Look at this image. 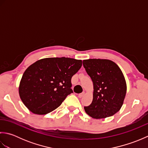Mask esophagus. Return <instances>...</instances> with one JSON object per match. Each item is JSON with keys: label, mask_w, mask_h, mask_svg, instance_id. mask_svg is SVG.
<instances>
[{"label": "esophagus", "mask_w": 148, "mask_h": 148, "mask_svg": "<svg viewBox=\"0 0 148 148\" xmlns=\"http://www.w3.org/2000/svg\"><path fill=\"white\" fill-rule=\"evenodd\" d=\"M84 95V92L79 93V95H78V97H79V98H81V97H83V96Z\"/></svg>", "instance_id": "34e87169"}]
</instances>
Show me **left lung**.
<instances>
[{"label":"left lung","instance_id":"8db88e82","mask_svg":"<svg viewBox=\"0 0 148 148\" xmlns=\"http://www.w3.org/2000/svg\"><path fill=\"white\" fill-rule=\"evenodd\" d=\"M83 64L93 84L91 104L84 106L86 112L95 119L112 116L119 111L127 92V84L121 69L106 59L84 60Z\"/></svg>","mask_w":148,"mask_h":148}]
</instances>
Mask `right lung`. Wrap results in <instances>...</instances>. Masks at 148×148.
I'll use <instances>...</instances> for the list:
<instances>
[{"instance_id": "right-lung-1", "label": "right lung", "mask_w": 148, "mask_h": 148, "mask_svg": "<svg viewBox=\"0 0 148 148\" xmlns=\"http://www.w3.org/2000/svg\"><path fill=\"white\" fill-rule=\"evenodd\" d=\"M82 66L81 60L46 58L34 63L25 71L19 94L27 108L37 114H46L62 104L73 93L71 78Z\"/></svg>"}]
</instances>
